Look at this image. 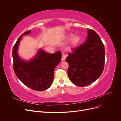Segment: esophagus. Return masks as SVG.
Returning a JSON list of instances; mask_svg holds the SVG:
<instances>
[{
  "label": "esophagus",
  "mask_w": 121,
  "mask_h": 121,
  "mask_svg": "<svg viewBox=\"0 0 121 121\" xmlns=\"http://www.w3.org/2000/svg\"><path fill=\"white\" fill-rule=\"evenodd\" d=\"M66 57H67V55L64 53H63L62 55V58H61L62 61H65Z\"/></svg>",
  "instance_id": "obj_1"
}]
</instances>
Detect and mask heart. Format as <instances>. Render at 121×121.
I'll list each match as a JSON object with an SVG mask.
<instances>
[{
  "label": "heart",
  "instance_id": "obj_1",
  "mask_svg": "<svg viewBox=\"0 0 121 121\" xmlns=\"http://www.w3.org/2000/svg\"><path fill=\"white\" fill-rule=\"evenodd\" d=\"M73 37V34L72 33L69 34L68 36V38H69V39H71V38H72ZM81 40V38L79 36L77 35V36H74L73 38V40L72 41V46L73 47H75L78 46Z\"/></svg>",
  "mask_w": 121,
  "mask_h": 121
}]
</instances>
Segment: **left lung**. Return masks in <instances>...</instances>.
<instances>
[{
  "mask_svg": "<svg viewBox=\"0 0 121 121\" xmlns=\"http://www.w3.org/2000/svg\"><path fill=\"white\" fill-rule=\"evenodd\" d=\"M86 42L72 49L66 59L69 80L79 87L87 86L102 74L105 62L104 44L94 30L88 29Z\"/></svg>",
  "mask_w": 121,
  "mask_h": 121,
  "instance_id": "1",
  "label": "left lung"
}]
</instances>
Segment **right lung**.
Here are the masks:
<instances>
[{
    "label": "right lung",
    "instance_id": "right-lung-1",
    "mask_svg": "<svg viewBox=\"0 0 121 121\" xmlns=\"http://www.w3.org/2000/svg\"><path fill=\"white\" fill-rule=\"evenodd\" d=\"M30 32L31 30L25 32L14 46L13 66L16 76L22 83L34 90L42 91L52 85L54 69L60 63L62 54L60 52L51 54L40 50L32 60L28 62L22 60L17 53L18 44L22 36Z\"/></svg>",
    "mask_w": 121,
    "mask_h": 121
}]
</instances>
